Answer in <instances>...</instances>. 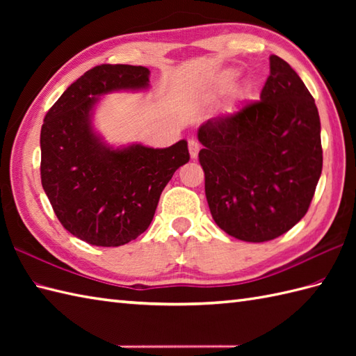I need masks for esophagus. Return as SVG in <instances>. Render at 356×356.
Masks as SVG:
<instances>
[{"label":"esophagus","mask_w":356,"mask_h":356,"mask_svg":"<svg viewBox=\"0 0 356 356\" xmlns=\"http://www.w3.org/2000/svg\"><path fill=\"white\" fill-rule=\"evenodd\" d=\"M188 148H190L191 159H197L199 151H200V143L195 139H190V140H188Z\"/></svg>","instance_id":"34e87169"}]
</instances>
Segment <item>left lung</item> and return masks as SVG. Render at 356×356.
I'll return each mask as SVG.
<instances>
[{"label":"left lung","mask_w":356,"mask_h":356,"mask_svg":"<svg viewBox=\"0 0 356 356\" xmlns=\"http://www.w3.org/2000/svg\"><path fill=\"white\" fill-rule=\"evenodd\" d=\"M260 101L208 119L197 138L211 216L243 241L277 238L307 213L323 168L318 108L292 67L269 56Z\"/></svg>","instance_id":"obj_1"}]
</instances>
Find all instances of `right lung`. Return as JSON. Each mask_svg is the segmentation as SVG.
<instances>
[{"instance_id":"add662e5","label":"right lung","mask_w":356,"mask_h":356,"mask_svg":"<svg viewBox=\"0 0 356 356\" xmlns=\"http://www.w3.org/2000/svg\"><path fill=\"white\" fill-rule=\"evenodd\" d=\"M142 65L102 64L86 72L47 111L41 128V182L58 220L95 246L138 238L179 166L190 161L186 140L168 148L142 143L110 147L93 128L101 96L147 90Z\"/></svg>"}]
</instances>
